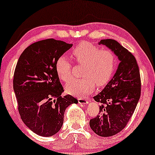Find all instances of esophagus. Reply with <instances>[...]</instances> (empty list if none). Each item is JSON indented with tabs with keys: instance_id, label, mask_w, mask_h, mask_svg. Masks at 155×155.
<instances>
[{
	"instance_id": "obj_1",
	"label": "esophagus",
	"mask_w": 155,
	"mask_h": 155,
	"mask_svg": "<svg viewBox=\"0 0 155 155\" xmlns=\"http://www.w3.org/2000/svg\"><path fill=\"white\" fill-rule=\"evenodd\" d=\"M78 103L81 104H88V101L84 98H78Z\"/></svg>"
}]
</instances>
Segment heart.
I'll return each instance as SVG.
<instances>
[{
    "instance_id": "heart-1",
    "label": "heart",
    "mask_w": 155,
    "mask_h": 155,
    "mask_svg": "<svg viewBox=\"0 0 155 155\" xmlns=\"http://www.w3.org/2000/svg\"><path fill=\"white\" fill-rule=\"evenodd\" d=\"M77 62L84 64V77L73 78L66 84V91L75 97H84L94 90L95 84L105 86L112 78L116 68V57L108 49H100L89 42L80 43L72 51ZM57 74L60 80L67 81L71 76V63L66 56H60L55 63Z\"/></svg>"
}]
</instances>
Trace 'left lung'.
<instances>
[{
    "mask_svg": "<svg viewBox=\"0 0 155 155\" xmlns=\"http://www.w3.org/2000/svg\"><path fill=\"white\" fill-rule=\"evenodd\" d=\"M110 49L120 61L113 77L100 93L93 97L101 103L100 113L90 119L91 129L101 137H111L125 128L140 98V70L134 55L114 39L98 42Z\"/></svg>",
    "mask_w": 155,
    "mask_h": 155,
    "instance_id": "left-lung-1",
    "label": "left lung"
}]
</instances>
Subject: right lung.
Wrapping results in <instances>:
<instances>
[{"mask_svg":"<svg viewBox=\"0 0 155 155\" xmlns=\"http://www.w3.org/2000/svg\"><path fill=\"white\" fill-rule=\"evenodd\" d=\"M72 44L48 39L28 46L15 67L13 89L18 112L25 125L42 137H51L61 129L65 110L78 104L64 90L55 68L57 59Z\"/></svg>","mask_w":155,"mask_h":155,"instance_id":"1","label":"right lung"}]
</instances>
